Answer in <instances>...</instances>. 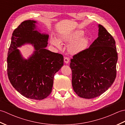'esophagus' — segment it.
Listing matches in <instances>:
<instances>
[{"label": "esophagus", "instance_id": "esophagus-1", "mask_svg": "<svg viewBox=\"0 0 125 125\" xmlns=\"http://www.w3.org/2000/svg\"><path fill=\"white\" fill-rule=\"evenodd\" d=\"M64 61L65 63H66V64H68V63L69 62V58L67 57H65L64 58Z\"/></svg>", "mask_w": 125, "mask_h": 125}]
</instances>
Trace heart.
<instances>
[{"label": "heart", "mask_w": 125, "mask_h": 125, "mask_svg": "<svg viewBox=\"0 0 125 125\" xmlns=\"http://www.w3.org/2000/svg\"><path fill=\"white\" fill-rule=\"evenodd\" d=\"M84 33V31L82 30H76L60 35L58 40L52 38L50 40V42L57 48L61 47L60 42H71L69 46V51L71 54H78L85 50L89 43L86 37L83 36Z\"/></svg>", "instance_id": "1"}]
</instances>
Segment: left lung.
<instances>
[{
	"instance_id": "obj_1",
	"label": "left lung",
	"mask_w": 125,
	"mask_h": 125,
	"mask_svg": "<svg viewBox=\"0 0 125 125\" xmlns=\"http://www.w3.org/2000/svg\"><path fill=\"white\" fill-rule=\"evenodd\" d=\"M98 37L89 48L71 60L72 85L79 97L92 99L99 96L112 85L118 61L115 42L102 25H98Z\"/></svg>"
}]
</instances>
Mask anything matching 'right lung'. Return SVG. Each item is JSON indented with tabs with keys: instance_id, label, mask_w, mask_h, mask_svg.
I'll return each instance as SVG.
<instances>
[{
	"instance_id": "1",
	"label": "right lung",
	"mask_w": 125,
	"mask_h": 125,
	"mask_svg": "<svg viewBox=\"0 0 125 125\" xmlns=\"http://www.w3.org/2000/svg\"><path fill=\"white\" fill-rule=\"evenodd\" d=\"M34 20L22 22L13 31L7 58L9 79L18 92L31 99L42 100L51 94L55 74L63 65V56L49 51V35L36 30ZM31 44L33 54L25 59L18 47Z\"/></svg>"
}]
</instances>
